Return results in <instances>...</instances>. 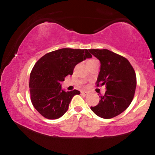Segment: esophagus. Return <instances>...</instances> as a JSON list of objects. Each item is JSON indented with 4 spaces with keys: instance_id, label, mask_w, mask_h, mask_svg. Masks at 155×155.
Returning <instances> with one entry per match:
<instances>
[{
    "instance_id": "34e87169",
    "label": "esophagus",
    "mask_w": 155,
    "mask_h": 155,
    "mask_svg": "<svg viewBox=\"0 0 155 155\" xmlns=\"http://www.w3.org/2000/svg\"><path fill=\"white\" fill-rule=\"evenodd\" d=\"M81 93V94H82V95L86 96V95H87L89 92H88V91H82Z\"/></svg>"
}]
</instances>
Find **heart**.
Masks as SVG:
<instances>
[{
    "label": "heart",
    "mask_w": 155,
    "mask_h": 155,
    "mask_svg": "<svg viewBox=\"0 0 155 155\" xmlns=\"http://www.w3.org/2000/svg\"><path fill=\"white\" fill-rule=\"evenodd\" d=\"M96 61V60H95V59H91V60H89V61H88L87 62H91V61Z\"/></svg>",
    "instance_id": "b5f03b06"
}]
</instances>
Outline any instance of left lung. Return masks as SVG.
Instances as JSON below:
<instances>
[{
  "label": "left lung",
  "mask_w": 155,
  "mask_h": 155,
  "mask_svg": "<svg viewBox=\"0 0 155 155\" xmlns=\"http://www.w3.org/2000/svg\"><path fill=\"white\" fill-rule=\"evenodd\" d=\"M101 62L97 85H105L107 91L100 96L98 104L90 108L102 118H112L127 109L134 97L137 80L130 62L107 49L89 50Z\"/></svg>",
  "instance_id": "obj_1"
}]
</instances>
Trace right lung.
<instances>
[{
  "mask_svg": "<svg viewBox=\"0 0 155 155\" xmlns=\"http://www.w3.org/2000/svg\"><path fill=\"white\" fill-rule=\"evenodd\" d=\"M92 56L87 49L61 48L46 54L37 61L30 74L31 100L44 117L59 118L68 111L72 98L80 91H66L61 82L72 75L75 65Z\"/></svg>",
  "mask_w": 155,
  "mask_h": 155,
  "instance_id": "obj_1",
  "label": "right lung"
}]
</instances>
